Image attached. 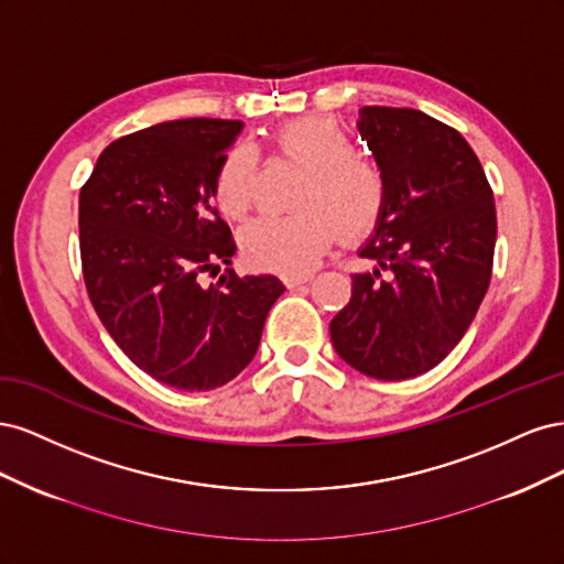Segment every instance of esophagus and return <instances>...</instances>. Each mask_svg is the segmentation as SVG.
Instances as JSON below:
<instances>
[{
    "instance_id": "1",
    "label": "esophagus",
    "mask_w": 564,
    "mask_h": 564,
    "mask_svg": "<svg viewBox=\"0 0 564 564\" xmlns=\"http://www.w3.org/2000/svg\"><path fill=\"white\" fill-rule=\"evenodd\" d=\"M313 280V272H303V275H284V284L286 286H299Z\"/></svg>"
}]
</instances>
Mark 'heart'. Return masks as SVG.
<instances>
[{
    "label": "heart",
    "mask_w": 564,
    "mask_h": 564,
    "mask_svg": "<svg viewBox=\"0 0 564 564\" xmlns=\"http://www.w3.org/2000/svg\"><path fill=\"white\" fill-rule=\"evenodd\" d=\"M275 152L303 169L286 216H261L242 230V253L253 268L286 275L308 272L336 232L348 242L379 228L388 207V178L379 162L357 152L352 133L332 117H301L278 129ZM259 158L249 143L232 145L214 176L220 214L242 218L253 204Z\"/></svg>",
    "instance_id": "obj_1"
}]
</instances>
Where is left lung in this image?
Masks as SVG:
<instances>
[{"instance_id":"8db88e82","label":"left lung","mask_w":564,"mask_h":564,"mask_svg":"<svg viewBox=\"0 0 564 564\" xmlns=\"http://www.w3.org/2000/svg\"><path fill=\"white\" fill-rule=\"evenodd\" d=\"M357 129L388 178V207L360 249L332 324L340 360L381 381L433 369L454 350L491 280L497 207L473 148L454 127L412 108L367 106Z\"/></svg>"}]
</instances>
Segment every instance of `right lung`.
I'll use <instances>...</instances> for the list:
<instances>
[{
	"label": "right lung",
	"instance_id": "obj_1",
	"mask_svg": "<svg viewBox=\"0 0 564 564\" xmlns=\"http://www.w3.org/2000/svg\"><path fill=\"white\" fill-rule=\"evenodd\" d=\"M240 119H174L112 141L79 191V253L96 315L129 360L178 390H214L261 344L284 284L237 278L202 286L235 240L214 209V176Z\"/></svg>",
	"mask_w": 564,
	"mask_h": 564
}]
</instances>
